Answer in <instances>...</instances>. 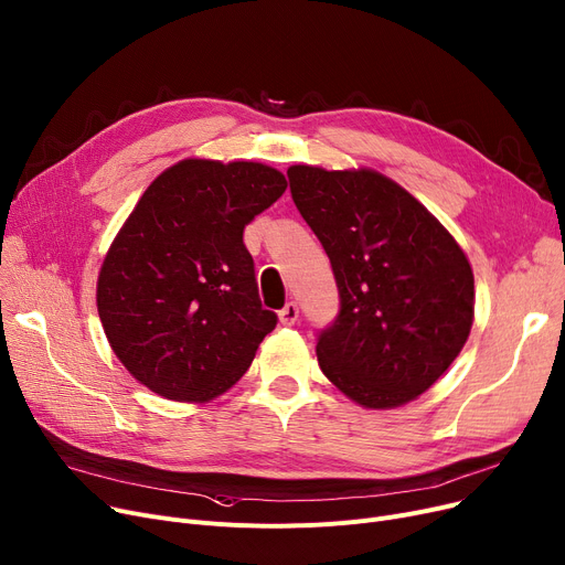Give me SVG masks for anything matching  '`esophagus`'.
<instances>
[{"mask_svg": "<svg viewBox=\"0 0 565 565\" xmlns=\"http://www.w3.org/2000/svg\"><path fill=\"white\" fill-rule=\"evenodd\" d=\"M298 318H300V307L295 305V302H288V305L279 311V322L284 324V328H290V324L298 322Z\"/></svg>", "mask_w": 565, "mask_h": 565, "instance_id": "esophagus-1", "label": "esophagus"}]
</instances>
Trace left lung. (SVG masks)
<instances>
[{"instance_id": "8db88e82", "label": "left lung", "mask_w": 565, "mask_h": 565, "mask_svg": "<svg viewBox=\"0 0 565 565\" xmlns=\"http://www.w3.org/2000/svg\"><path fill=\"white\" fill-rule=\"evenodd\" d=\"M290 194L332 263L341 311L318 339L322 373L366 409L428 392L473 322V273L444 224L369 167H288Z\"/></svg>"}]
</instances>
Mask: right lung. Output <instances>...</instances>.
Wrapping results in <instances>:
<instances>
[{"mask_svg": "<svg viewBox=\"0 0 565 565\" xmlns=\"http://www.w3.org/2000/svg\"><path fill=\"white\" fill-rule=\"evenodd\" d=\"M286 188L263 162L185 158L139 196L103 258L96 305L143 387L207 403L245 375L277 316L260 307L243 233Z\"/></svg>", "mask_w": 565, "mask_h": 565, "instance_id": "obj_1", "label": "right lung"}]
</instances>
